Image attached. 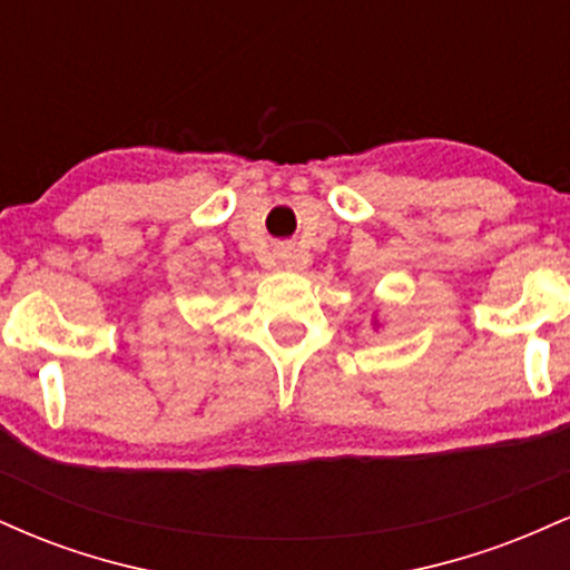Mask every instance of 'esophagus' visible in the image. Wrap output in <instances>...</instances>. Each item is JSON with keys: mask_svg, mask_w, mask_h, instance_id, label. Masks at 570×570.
I'll return each instance as SVG.
<instances>
[{"mask_svg": "<svg viewBox=\"0 0 570 570\" xmlns=\"http://www.w3.org/2000/svg\"><path fill=\"white\" fill-rule=\"evenodd\" d=\"M278 259H292L289 248H278Z\"/></svg>", "mask_w": 570, "mask_h": 570, "instance_id": "1", "label": "esophagus"}]
</instances>
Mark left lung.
<instances>
[{
  "label": "left lung",
  "mask_w": 570,
  "mask_h": 570,
  "mask_svg": "<svg viewBox=\"0 0 570 570\" xmlns=\"http://www.w3.org/2000/svg\"><path fill=\"white\" fill-rule=\"evenodd\" d=\"M375 326H377V318H375Z\"/></svg>",
  "instance_id": "8db88e82"
}]
</instances>
